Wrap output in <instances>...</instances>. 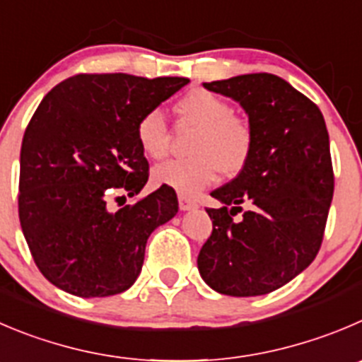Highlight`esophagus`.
I'll list each match as a JSON object with an SVG mask.
<instances>
[{"label":"esophagus","instance_id":"obj_1","mask_svg":"<svg viewBox=\"0 0 362 362\" xmlns=\"http://www.w3.org/2000/svg\"><path fill=\"white\" fill-rule=\"evenodd\" d=\"M177 201H179V208H181V211H190V209L197 208V202H194L188 197H183V195H179Z\"/></svg>","mask_w":362,"mask_h":362}]
</instances>
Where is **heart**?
Masks as SVG:
<instances>
[{"label": "heart", "mask_w": 362, "mask_h": 362, "mask_svg": "<svg viewBox=\"0 0 362 362\" xmlns=\"http://www.w3.org/2000/svg\"><path fill=\"white\" fill-rule=\"evenodd\" d=\"M175 112L199 127L190 154L185 160H170L153 170V181L181 195L194 197L218 179L220 170L236 175L252 153V129L249 122L233 113L226 99L202 88L185 94ZM136 142L151 160H161L168 149V127L161 110L153 108L136 122Z\"/></svg>", "instance_id": "b5f03b06"}]
</instances>
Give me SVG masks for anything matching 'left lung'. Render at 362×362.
Returning a JSON list of instances; mask_svg holds the SVG:
<instances>
[{
	"instance_id": "8db88e82",
	"label": "left lung",
	"mask_w": 362,
	"mask_h": 362,
	"mask_svg": "<svg viewBox=\"0 0 362 362\" xmlns=\"http://www.w3.org/2000/svg\"><path fill=\"white\" fill-rule=\"evenodd\" d=\"M240 103L252 153L233 181L211 192V236L197 257L211 290L257 297L279 290L318 254L334 194L329 133L322 112L275 74L257 72L202 83ZM250 209L240 221L232 216Z\"/></svg>"
}]
</instances>
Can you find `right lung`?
Returning <instances> with one entry per match:
<instances>
[{"label":"right lung","mask_w":362,"mask_h":362,"mask_svg":"<svg viewBox=\"0 0 362 362\" xmlns=\"http://www.w3.org/2000/svg\"><path fill=\"white\" fill-rule=\"evenodd\" d=\"M188 83L122 72L78 74L42 99L21 146L19 220L51 284L83 298L133 286L147 240L174 218L177 197L160 187L112 211L106 194L142 192L149 163L136 142V122Z\"/></svg>","instance_id":"1"}]
</instances>
